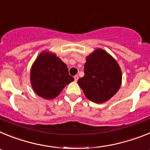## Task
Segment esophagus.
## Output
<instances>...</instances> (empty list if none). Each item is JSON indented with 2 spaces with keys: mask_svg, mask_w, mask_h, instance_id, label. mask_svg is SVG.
<instances>
[{
  "mask_svg": "<svg viewBox=\"0 0 150 150\" xmlns=\"http://www.w3.org/2000/svg\"><path fill=\"white\" fill-rule=\"evenodd\" d=\"M78 79H79V76H78V75H75V76H74V80L76 82L78 80Z\"/></svg>",
  "mask_w": 150,
  "mask_h": 150,
  "instance_id": "esophagus-1",
  "label": "esophagus"
}]
</instances>
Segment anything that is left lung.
Masks as SVG:
<instances>
[{
	"mask_svg": "<svg viewBox=\"0 0 150 150\" xmlns=\"http://www.w3.org/2000/svg\"><path fill=\"white\" fill-rule=\"evenodd\" d=\"M85 75L78 85L87 98L100 104L116 93L121 86L122 72L117 62L103 50L98 49L86 58Z\"/></svg>",
	"mask_w": 150,
	"mask_h": 150,
	"instance_id": "left-lung-1",
	"label": "left lung"
}]
</instances>
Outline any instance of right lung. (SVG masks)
Segmentation results:
<instances>
[{
    "label": "right lung",
    "mask_w": 150,
    "mask_h": 150,
    "mask_svg": "<svg viewBox=\"0 0 150 150\" xmlns=\"http://www.w3.org/2000/svg\"><path fill=\"white\" fill-rule=\"evenodd\" d=\"M74 79L67 65L55 54L43 52L30 71V82L34 91L45 99H52Z\"/></svg>",
    "instance_id": "obj_1"
}]
</instances>
